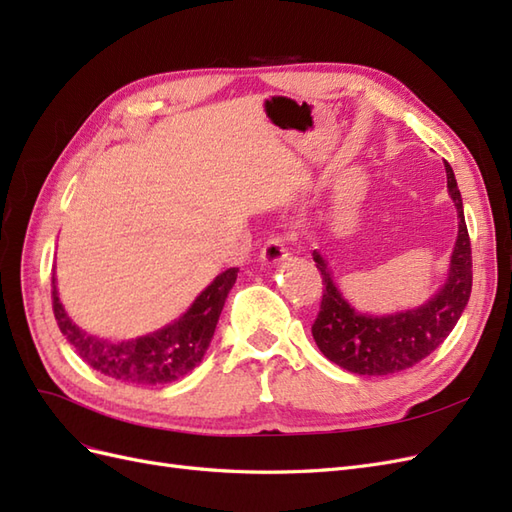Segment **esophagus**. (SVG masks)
Here are the masks:
<instances>
[{
  "label": "esophagus",
  "instance_id": "esophagus-1",
  "mask_svg": "<svg viewBox=\"0 0 512 512\" xmlns=\"http://www.w3.org/2000/svg\"><path fill=\"white\" fill-rule=\"evenodd\" d=\"M260 260L267 262V265H282L284 260H288V250H286L282 237L271 235L265 243H262Z\"/></svg>",
  "mask_w": 512,
  "mask_h": 512
}]
</instances>
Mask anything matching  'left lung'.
I'll use <instances>...</instances> for the list:
<instances>
[{
    "label": "left lung",
    "instance_id": "obj_1",
    "mask_svg": "<svg viewBox=\"0 0 512 512\" xmlns=\"http://www.w3.org/2000/svg\"><path fill=\"white\" fill-rule=\"evenodd\" d=\"M446 185L457 207L459 232L451 256L448 280L436 297L425 305L391 316H363L342 297L331 280L324 258L314 252V262L322 275L320 312L312 324V335L320 352L335 365L359 376L397 374L423 361L455 329L472 292V247L461 192L448 162Z\"/></svg>",
    "mask_w": 512,
    "mask_h": 512
}]
</instances>
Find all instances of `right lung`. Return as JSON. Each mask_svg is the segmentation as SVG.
<instances>
[{
	"label": "right lung",
	"instance_id": "1",
	"mask_svg": "<svg viewBox=\"0 0 512 512\" xmlns=\"http://www.w3.org/2000/svg\"><path fill=\"white\" fill-rule=\"evenodd\" d=\"M237 267H230L198 294L192 307L168 327L128 342H108L81 331L68 318L57 297L53 277V314L59 331L66 335L76 354L100 374L143 386L175 382L203 361L211 344L215 324L220 320L224 301L237 282Z\"/></svg>",
	"mask_w": 512,
	"mask_h": 512
}]
</instances>
